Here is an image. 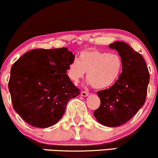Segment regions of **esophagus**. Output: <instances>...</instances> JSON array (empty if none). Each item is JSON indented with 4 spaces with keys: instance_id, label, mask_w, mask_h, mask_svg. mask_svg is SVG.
<instances>
[{
    "instance_id": "esophagus-1",
    "label": "esophagus",
    "mask_w": 158,
    "mask_h": 158,
    "mask_svg": "<svg viewBox=\"0 0 158 158\" xmlns=\"http://www.w3.org/2000/svg\"><path fill=\"white\" fill-rule=\"evenodd\" d=\"M81 96L86 97V96H88V95H89V94H88V92H86V91H81Z\"/></svg>"
}]
</instances>
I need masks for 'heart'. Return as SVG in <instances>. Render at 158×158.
I'll return each mask as SVG.
<instances>
[{
  "label": "heart",
  "instance_id": "1",
  "mask_svg": "<svg viewBox=\"0 0 158 158\" xmlns=\"http://www.w3.org/2000/svg\"><path fill=\"white\" fill-rule=\"evenodd\" d=\"M122 67L119 55L90 49L81 52L79 59L73 60L69 64L67 75L73 83H77L87 73L88 84L96 89H106L117 81Z\"/></svg>",
  "mask_w": 158,
  "mask_h": 158
}]
</instances>
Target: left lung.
<instances>
[{"label": "left lung", "instance_id": "8db88e82", "mask_svg": "<svg viewBox=\"0 0 158 158\" xmlns=\"http://www.w3.org/2000/svg\"><path fill=\"white\" fill-rule=\"evenodd\" d=\"M109 47L122 58V73L113 85L97 93L101 105L94 115L101 124L115 127L128 122L144 105L150 73L142 56L127 43L115 42Z\"/></svg>", "mask_w": 158, "mask_h": 158}]
</instances>
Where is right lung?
Here are the masks:
<instances>
[{"mask_svg":"<svg viewBox=\"0 0 158 158\" xmlns=\"http://www.w3.org/2000/svg\"><path fill=\"white\" fill-rule=\"evenodd\" d=\"M75 55L66 47L27 52L10 69L13 107L28 124L47 128L59 122L70 99L80 94L66 74Z\"/></svg>","mask_w":158,"mask_h":158,"instance_id":"add662e5","label":"right lung"}]
</instances>
